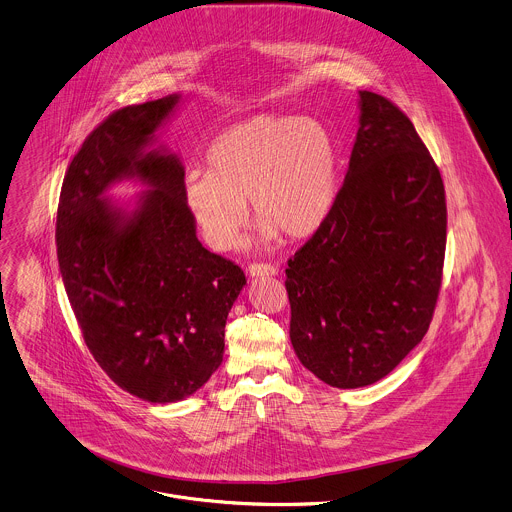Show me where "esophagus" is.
<instances>
[{
  "mask_svg": "<svg viewBox=\"0 0 512 512\" xmlns=\"http://www.w3.org/2000/svg\"><path fill=\"white\" fill-rule=\"evenodd\" d=\"M275 273H277V269L271 263H251L249 265V275L251 277H269V275H275Z\"/></svg>",
  "mask_w": 512,
  "mask_h": 512,
  "instance_id": "1",
  "label": "esophagus"
}]
</instances>
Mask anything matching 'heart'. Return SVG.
<instances>
[{"label":"heart","instance_id":"1","mask_svg":"<svg viewBox=\"0 0 512 512\" xmlns=\"http://www.w3.org/2000/svg\"><path fill=\"white\" fill-rule=\"evenodd\" d=\"M207 169L187 177L185 197L209 247L227 251L247 223V201L265 239L313 235L333 209L341 151L323 121L261 113L215 139Z\"/></svg>","mask_w":512,"mask_h":512}]
</instances>
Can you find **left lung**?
<instances>
[{
    "mask_svg": "<svg viewBox=\"0 0 512 512\" xmlns=\"http://www.w3.org/2000/svg\"><path fill=\"white\" fill-rule=\"evenodd\" d=\"M447 247L441 171L411 119L361 91V127L333 209L287 261L289 335L323 383L357 389L421 343Z\"/></svg>",
    "mask_w": 512,
    "mask_h": 512,
    "instance_id": "obj_1",
    "label": "left lung"
}]
</instances>
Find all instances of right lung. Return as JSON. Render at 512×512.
I'll use <instances>...</instances> for the list:
<instances>
[{
  "instance_id": "1",
  "label": "right lung",
  "mask_w": 512,
  "mask_h": 512,
  "mask_svg": "<svg viewBox=\"0 0 512 512\" xmlns=\"http://www.w3.org/2000/svg\"><path fill=\"white\" fill-rule=\"evenodd\" d=\"M179 95L109 113L71 159L57 205V259L83 341L123 391L175 403L217 371L245 273L195 235L185 171L143 153ZM121 176L152 191L123 220L100 193Z\"/></svg>"
}]
</instances>
